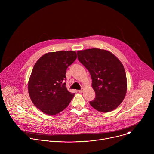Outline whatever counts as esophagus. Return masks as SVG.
<instances>
[{"label": "esophagus", "instance_id": "1", "mask_svg": "<svg viewBox=\"0 0 154 154\" xmlns=\"http://www.w3.org/2000/svg\"><path fill=\"white\" fill-rule=\"evenodd\" d=\"M83 91H84V89L83 88H82L81 90H79L78 91L79 92V93H82V92H83Z\"/></svg>", "mask_w": 154, "mask_h": 154}]
</instances>
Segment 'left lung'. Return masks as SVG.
I'll list each match as a JSON object with an SVG mask.
<instances>
[{"label":"left lung","instance_id":"1","mask_svg":"<svg viewBox=\"0 0 154 154\" xmlns=\"http://www.w3.org/2000/svg\"><path fill=\"white\" fill-rule=\"evenodd\" d=\"M77 57L92 79L96 97L90 105L100 112L114 110L127 93V77L121 62L110 52L97 48L79 51Z\"/></svg>","mask_w":154,"mask_h":154}]
</instances>
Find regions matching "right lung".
Instances as JSON below:
<instances>
[{
  "label": "right lung",
  "instance_id": "obj_1",
  "mask_svg": "<svg viewBox=\"0 0 154 154\" xmlns=\"http://www.w3.org/2000/svg\"><path fill=\"white\" fill-rule=\"evenodd\" d=\"M77 58L75 51H58L42 55L34 65L28 83L30 97L35 106L49 115L66 108L74 96L66 88L65 74Z\"/></svg>",
  "mask_w": 154,
  "mask_h": 154
}]
</instances>
